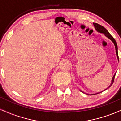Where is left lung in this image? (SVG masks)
<instances>
[{
  "instance_id": "8db88e82",
  "label": "left lung",
  "mask_w": 121,
  "mask_h": 121,
  "mask_svg": "<svg viewBox=\"0 0 121 121\" xmlns=\"http://www.w3.org/2000/svg\"><path fill=\"white\" fill-rule=\"evenodd\" d=\"M93 25L94 26V28H95V30H97L98 32H99V33H101V34H104V35H105V36H106V37H108L109 39H110L111 40V41H112V42L113 43V44H114V46H115V48H116V55H117V59H118V60L119 61V57H118V47H117V43L116 41V40H115L113 38V36H112V35H111L110 34H109V32L108 31V30H106L105 28H104L103 26H101V25L97 24V23H93ZM115 75H116V74H115L113 76V78H112V82H111L110 85H109V86L108 87V88L105 89V90H106L108 89L109 87H110L112 85V84H113V82H114V77H115ZM104 90V91H105ZM82 91V93L83 92L82 91ZM102 92V91H101V92H98L97 93H95V94H89V95H93V94H97L98 93H100Z\"/></svg>"
}]
</instances>
